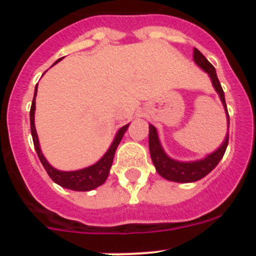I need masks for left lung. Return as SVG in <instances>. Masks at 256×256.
Listing matches in <instances>:
<instances>
[{
  "mask_svg": "<svg viewBox=\"0 0 256 256\" xmlns=\"http://www.w3.org/2000/svg\"><path fill=\"white\" fill-rule=\"evenodd\" d=\"M194 60H195V62L201 69L209 74L212 86L216 88V91L218 92L222 104H223V106L226 108V114H227L228 120V130H230V115H228L227 105H226L224 92H223V88H222L218 76H216V68L210 64L208 58L198 48H194ZM148 128H150V130H148V148H150L151 159H152L154 165H155L156 172L162 178L168 180H173V182L188 183L196 182V180L204 178L206 174H209L218 165V162L223 158V155L226 152V148L228 146V137H230V134L227 133L224 142L222 144L220 148L214 151V152L210 154V155H208L204 159L198 160V162H177V160L169 158L164 152L162 144H160L159 137H158V130H156L155 126L150 124Z\"/></svg>",
  "mask_w": 256,
  "mask_h": 256,
  "instance_id": "left-lung-1",
  "label": "left lung"
}]
</instances>
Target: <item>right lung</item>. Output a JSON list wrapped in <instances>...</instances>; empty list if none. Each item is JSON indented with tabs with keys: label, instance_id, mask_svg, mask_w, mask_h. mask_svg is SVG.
Returning a JSON list of instances; mask_svg holds the SVG:
<instances>
[{
	"label": "right lung",
	"instance_id": "right-lung-1",
	"mask_svg": "<svg viewBox=\"0 0 256 256\" xmlns=\"http://www.w3.org/2000/svg\"><path fill=\"white\" fill-rule=\"evenodd\" d=\"M61 58H58L56 62H58ZM36 94H37V86H36L34 97H33L32 108H30L32 137H33V144H34V148L36 151H37L38 158H40V162H42V165H44V169H46L50 178H51L55 183L60 184L61 187L73 190V191H91V190L101 186V184L106 180V178H108V173H110V168H112V160H114V155H115V151H116L118 144H120L124 133H126V128H128L130 124L122 126L120 130H118L112 146L108 148V150L106 151L105 155H104L102 158L96 162V164L91 165V166H87V168L84 169H79V170H74V172L58 170V169H55L54 166H51V165L48 164V162H47L46 158L44 156L42 151H40V142H38V136H37V132H36V126H34Z\"/></svg>",
	"mask_w": 256,
	"mask_h": 256
}]
</instances>
